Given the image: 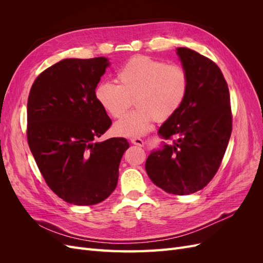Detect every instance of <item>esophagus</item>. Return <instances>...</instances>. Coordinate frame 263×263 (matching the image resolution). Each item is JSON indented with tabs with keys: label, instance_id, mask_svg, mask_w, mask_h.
<instances>
[{
	"label": "esophagus",
	"instance_id": "esophagus-1",
	"mask_svg": "<svg viewBox=\"0 0 263 263\" xmlns=\"http://www.w3.org/2000/svg\"><path fill=\"white\" fill-rule=\"evenodd\" d=\"M132 144L134 145H137V146H144V140H142L141 138H138V137H135V138H132Z\"/></svg>",
	"mask_w": 263,
	"mask_h": 263
}]
</instances>
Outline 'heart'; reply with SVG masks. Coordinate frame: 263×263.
I'll list each match as a JSON object with an SVG mask.
<instances>
[{"mask_svg":"<svg viewBox=\"0 0 263 263\" xmlns=\"http://www.w3.org/2000/svg\"><path fill=\"white\" fill-rule=\"evenodd\" d=\"M118 84L101 82L94 90V99L102 109L114 118L122 117L132 105L136 109L118 121L113 132L117 136L138 137L153 128L156 121H164L176 114L189 92L186 70L166 65L148 55H135L119 69Z\"/></svg>","mask_w":263,"mask_h":263,"instance_id":"heart-1","label":"heart"}]
</instances>
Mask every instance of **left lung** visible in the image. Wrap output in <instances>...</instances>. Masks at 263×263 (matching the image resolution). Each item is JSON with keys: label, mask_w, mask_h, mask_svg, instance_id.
<instances>
[{"label": "left lung", "mask_w": 263, "mask_h": 263, "mask_svg": "<svg viewBox=\"0 0 263 263\" xmlns=\"http://www.w3.org/2000/svg\"><path fill=\"white\" fill-rule=\"evenodd\" d=\"M190 79L189 92L178 112L159 128L172 145L151 151L146 171L166 193L187 195L202 190L216 174L233 128L228 85L220 69L198 52L177 48Z\"/></svg>", "instance_id": "obj_1"}]
</instances>
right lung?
Returning a JSON list of instances; mask_svg holds the SVG:
<instances>
[{"instance_id":"right-lung-1","label":"right lung","mask_w":263,"mask_h":263,"mask_svg":"<svg viewBox=\"0 0 263 263\" xmlns=\"http://www.w3.org/2000/svg\"><path fill=\"white\" fill-rule=\"evenodd\" d=\"M109 66L104 57L63 59L31 85L27 101V141L52 192L74 205H94L113 193L125 138L97 142L112 121L94 99Z\"/></svg>"}]
</instances>
